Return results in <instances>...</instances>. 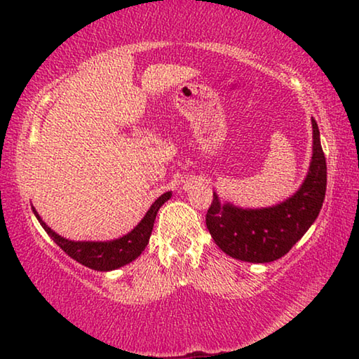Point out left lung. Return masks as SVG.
Returning a JSON list of instances; mask_svg holds the SVG:
<instances>
[{"instance_id":"left-lung-1","label":"left lung","mask_w":359,"mask_h":359,"mask_svg":"<svg viewBox=\"0 0 359 359\" xmlns=\"http://www.w3.org/2000/svg\"><path fill=\"white\" fill-rule=\"evenodd\" d=\"M312 160L306 179L285 201L269 208L244 209L214 201L205 224L215 244L231 258L247 263H271L287 255L317 220L326 193V158L320 130L312 117Z\"/></svg>"}]
</instances>
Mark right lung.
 <instances>
[{
  "instance_id": "obj_1",
  "label": "right lung",
  "mask_w": 359,
  "mask_h": 359,
  "mask_svg": "<svg viewBox=\"0 0 359 359\" xmlns=\"http://www.w3.org/2000/svg\"><path fill=\"white\" fill-rule=\"evenodd\" d=\"M172 191H166L161 194L156 201L150 205L147 214L139 222L135 228H133L128 234L121 236L118 239L114 241H69L63 238V236L57 234L52 228H48L46 222H42L38 212L34 208L33 212L41 226L46 229V233L50 236L53 242L62 248L65 253H68L72 259H76L77 263L82 266H87L90 269L107 272L118 269V267L130 264L131 261H135L139 255L144 252V248L147 247L151 229H154V223L158 210L168 199H171Z\"/></svg>"
}]
</instances>
